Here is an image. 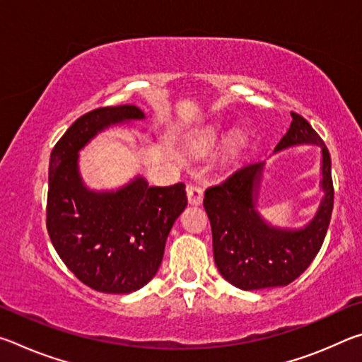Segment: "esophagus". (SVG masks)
<instances>
[{"label": "esophagus", "instance_id": "34e87169", "mask_svg": "<svg viewBox=\"0 0 362 362\" xmlns=\"http://www.w3.org/2000/svg\"><path fill=\"white\" fill-rule=\"evenodd\" d=\"M187 194H188V203L193 204V206H199L203 203V198H204V193H203V188L199 185H188L187 187Z\"/></svg>", "mask_w": 362, "mask_h": 362}]
</instances>
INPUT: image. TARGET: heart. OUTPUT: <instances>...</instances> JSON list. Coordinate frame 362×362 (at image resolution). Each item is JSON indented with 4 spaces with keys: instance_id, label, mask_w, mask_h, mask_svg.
<instances>
[{
    "instance_id": "heart-1",
    "label": "heart",
    "mask_w": 362,
    "mask_h": 362,
    "mask_svg": "<svg viewBox=\"0 0 362 362\" xmlns=\"http://www.w3.org/2000/svg\"><path fill=\"white\" fill-rule=\"evenodd\" d=\"M228 137H230V144L236 145L241 140V132L235 131L231 136H226L218 126H209L206 131H203V134L198 137V140H196L194 150L198 153H207L216 148L217 145L222 144L223 140H226Z\"/></svg>"
}]
</instances>
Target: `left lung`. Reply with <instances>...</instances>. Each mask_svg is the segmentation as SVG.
<instances>
[{
	"label": "left lung",
	"mask_w": 362,
	"mask_h": 362,
	"mask_svg": "<svg viewBox=\"0 0 362 362\" xmlns=\"http://www.w3.org/2000/svg\"><path fill=\"white\" fill-rule=\"evenodd\" d=\"M289 131L274 153L298 145L321 148L322 199L315 217L300 228L268 223L257 209L265 163L246 164L220 185L206 189L204 209L211 220L214 260L222 276L238 289L257 291L291 284L320 252L334 207L330 155L310 122L291 113Z\"/></svg>",
	"instance_id": "1"
}]
</instances>
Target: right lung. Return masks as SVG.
<instances>
[{"mask_svg":"<svg viewBox=\"0 0 362 362\" xmlns=\"http://www.w3.org/2000/svg\"><path fill=\"white\" fill-rule=\"evenodd\" d=\"M142 119L136 105L93 110L73 122L49 159V238L66 268L99 292L129 293L148 283L187 207L183 183L150 187L136 175L115 189L86 187L79 151L108 127Z\"/></svg>","mask_w":362,"mask_h":362,"instance_id":"1","label":"right lung"}]
</instances>
